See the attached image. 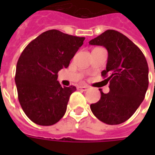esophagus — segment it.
<instances>
[{"label": "esophagus", "mask_w": 155, "mask_h": 155, "mask_svg": "<svg viewBox=\"0 0 155 155\" xmlns=\"http://www.w3.org/2000/svg\"><path fill=\"white\" fill-rule=\"evenodd\" d=\"M79 88H80V90H82V91H87V90H88V88H89V87L88 86H80L79 87Z\"/></svg>", "instance_id": "esophagus-1"}]
</instances>
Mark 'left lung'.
Segmentation results:
<instances>
[{"label":"left lung","mask_w":155,"mask_h":155,"mask_svg":"<svg viewBox=\"0 0 155 155\" xmlns=\"http://www.w3.org/2000/svg\"><path fill=\"white\" fill-rule=\"evenodd\" d=\"M108 51L106 69L101 72L109 81V92L100 89L101 99L90 105L92 113L108 125L125 122L145 98L149 85V68L142 51L125 35L108 30L89 42Z\"/></svg>","instance_id":"1"}]
</instances>
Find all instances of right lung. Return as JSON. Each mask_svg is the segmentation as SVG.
Here are the masks:
<instances>
[{
  "label": "right lung",
  "instance_id": "right-lung-1",
  "mask_svg": "<svg viewBox=\"0 0 155 155\" xmlns=\"http://www.w3.org/2000/svg\"><path fill=\"white\" fill-rule=\"evenodd\" d=\"M85 38L47 30L26 46L18 58L15 83L24 113L39 125H52L63 117L75 86L61 87L58 71L69 66Z\"/></svg>",
  "mask_w": 155,
  "mask_h": 155
}]
</instances>
